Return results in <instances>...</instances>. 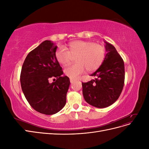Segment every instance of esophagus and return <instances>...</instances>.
Masks as SVG:
<instances>
[{
    "label": "esophagus",
    "instance_id": "obj_1",
    "mask_svg": "<svg viewBox=\"0 0 149 149\" xmlns=\"http://www.w3.org/2000/svg\"><path fill=\"white\" fill-rule=\"evenodd\" d=\"M74 81H76L75 79H72V78H70V82H71V83H73Z\"/></svg>",
    "mask_w": 149,
    "mask_h": 149
}]
</instances>
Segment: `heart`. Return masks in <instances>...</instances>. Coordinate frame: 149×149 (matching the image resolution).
Instances as JSON below:
<instances>
[{
    "label": "heart",
    "mask_w": 149,
    "mask_h": 149,
    "mask_svg": "<svg viewBox=\"0 0 149 149\" xmlns=\"http://www.w3.org/2000/svg\"><path fill=\"white\" fill-rule=\"evenodd\" d=\"M106 49L102 45L88 41H74L68 45L67 49L60 47L56 53L58 62L63 66L67 65L75 58L76 63L66 67L65 74L72 79H76L88 70L93 71L100 67L104 60Z\"/></svg>",
    "instance_id": "1"
}]
</instances>
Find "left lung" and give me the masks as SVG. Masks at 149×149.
I'll list each match as a JSON object with an SVG mask.
<instances>
[{
  "label": "left lung",
  "mask_w": 149,
  "mask_h": 149,
  "mask_svg": "<svg viewBox=\"0 0 149 149\" xmlns=\"http://www.w3.org/2000/svg\"><path fill=\"white\" fill-rule=\"evenodd\" d=\"M104 43L106 51L104 60L91 75L96 76V78L82 83L84 100L97 108H104L115 102L120 95L124 84L123 58L112 45Z\"/></svg>",
  "instance_id": "obj_1"
}]
</instances>
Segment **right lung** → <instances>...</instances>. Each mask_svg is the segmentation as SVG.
Wrapping results in <instances>:
<instances>
[{"label":"right lung","mask_w":149,"mask_h":149,"mask_svg":"<svg viewBox=\"0 0 149 149\" xmlns=\"http://www.w3.org/2000/svg\"><path fill=\"white\" fill-rule=\"evenodd\" d=\"M57 46L45 40L31 51L22 65L20 83L30 105L40 113L52 115L61 111L66 104L70 78L63 73L55 53ZM51 77L56 81L49 82Z\"/></svg>","instance_id":"add662e5"}]
</instances>
